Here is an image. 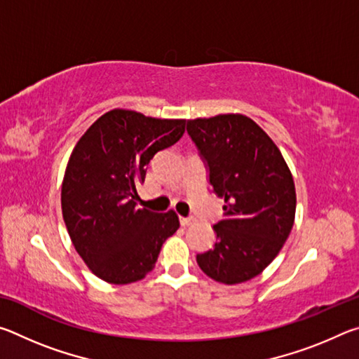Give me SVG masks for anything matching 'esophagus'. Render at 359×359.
<instances>
[{
  "instance_id": "obj_1",
  "label": "esophagus",
  "mask_w": 359,
  "mask_h": 359,
  "mask_svg": "<svg viewBox=\"0 0 359 359\" xmlns=\"http://www.w3.org/2000/svg\"><path fill=\"white\" fill-rule=\"evenodd\" d=\"M191 223H194L193 217H180V224L182 226H190Z\"/></svg>"
}]
</instances>
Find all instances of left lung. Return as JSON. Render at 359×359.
<instances>
[{"label":"left lung","mask_w":359,"mask_h":359,"mask_svg":"<svg viewBox=\"0 0 359 359\" xmlns=\"http://www.w3.org/2000/svg\"><path fill=\"white\" fill-rule=\"evenodd\" d=\"M187 133L208 169L212 191L224 198L217 241L196 255L198 266L217 282L236 285L272 263L294 223L291 172L272 139L241 114L187 121Z\"/></svg>","instance_id":"obj_1"}]
</instances>
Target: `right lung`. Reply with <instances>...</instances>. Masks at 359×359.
<instances>
[{
	"label": "right lung",
	"mask_w": 359,
	"mask_h": 359,
	"mask_svg": "<svg viewBox=\"0 0 359 359\" xmlns=\"http://www.w3.org/2000/svg\"><path fill=\"white\" fill-rule=\"evenodd\" d=\"M184 133L185 120L114 109L76 144L62 187L63 220L77 253L101 280H141L155 267L163 242L177 231L174 210L137 209L136 187L151 158Z\"/></svg>",
	"instance_id": "add662e5"
}]
</instances>
